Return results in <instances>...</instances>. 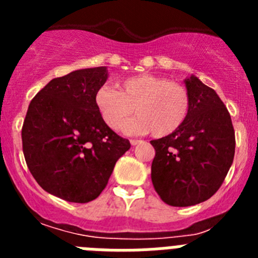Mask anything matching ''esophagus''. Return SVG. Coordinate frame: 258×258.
<instances>
[{
    "instance_id": "obj_1",
    "label": "esophagus",
    "mask_w": 258,
    "mask_h": 258,
    "mask_svg": "<svg viewBox=\"0 0 258 258\" xmlns=\"http://www.w3.org/2000/svg\"><path fill=\"white\" fill-rule=\"evenodd\" d=\"M141 142H142V141H140V140H131L132 146H137L138 143H141Z\"/></svg>"
}]
</instances>
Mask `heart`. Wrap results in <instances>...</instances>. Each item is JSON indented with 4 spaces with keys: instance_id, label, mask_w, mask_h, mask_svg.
I'll use <instances>...</instances> for the list:
<instances>
[{
    "instance_id": "obj_1",
    "label": "heart",
    "mask_w": 258,
    "mask_h": 258,
    "mask_svg": "<svg viewBox=\"0 0 258 258\" xmlns=\"http://www.w3.org/2000/svg\"><path fill=\"white\" fill-rule=\"evenodd\" d=\"M94 103L102 121L109 129H117L132 113L137 116L124 125L126 133L161 138L178 131L191 108L187 88L161 76L138 75L122 80L118 90L101 86L94 94Z\"/></svg>"
}]
</instances>
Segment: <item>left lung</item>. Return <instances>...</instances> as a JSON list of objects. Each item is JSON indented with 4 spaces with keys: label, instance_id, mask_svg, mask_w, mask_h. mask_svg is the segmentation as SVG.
<instances>
[{
    "label": "left lung",
    "instance_id": "obj_1",
    "mask_svg": "<svg viewBox=\"0 0 258 258\" xmlns=\"http://www.w3.org/2000/svg\"><path fill=\"white\" fill-rule=\"evenodd\" d=\"M191 108L178 131L151 141V179L164 203L195 206L217 192L235 154V132L217 93L198 77L186 81Z\"/></svg>",
    "mask_w": 258,
    "mask_h": 258
}]
</instances>
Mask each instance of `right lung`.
Masks as SVG:
<instances>
[{
  "instance_id": "obj_1",
  "label": "right lung",
  "mask_w": 258,
  "mask_h": 258,
  "mask_svg": "<svg viewBox=\"0 0 258 258\" xmlns=\"http://www.w3.org/2000/svg\"><path fill=\"white\" fill-rule=\"evenodd\" d=\"M107 68L77 70L52 79L29 103L23 154L41 187L71 203L97 199L131 142L102 121L94 94Z\"/></svg>"
}]
</instances>
